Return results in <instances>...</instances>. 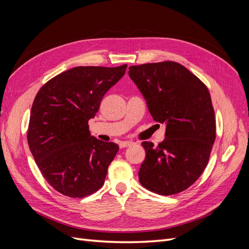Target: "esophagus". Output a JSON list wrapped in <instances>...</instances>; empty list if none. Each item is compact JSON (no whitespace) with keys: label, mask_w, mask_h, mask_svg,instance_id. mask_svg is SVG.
I'll list each match as a JSON object with an SVG mask.
<instances>
[{"label":"esophagus","mask_w":249,"mask_h":249,"mask_svg":"<svg viewBox=\"0 0 249 249\" xmlns=\"http://www.w3.org/2000/svg\"><path fill=\"white\" fill-rule=\"evenodd\" d=\"M132 145V142L131 141H122L119 143V147L120 148H124L127 146H131Z\"/></svg>","instance_id":"34e87169"}]
</instances>
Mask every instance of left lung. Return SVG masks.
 <instances>
[{"instance_id": "left-lung-1", "label": "left lung", "mask_w": 249, "mask_h": 249, "mask_svg": "<svg viewBox=\"0 0 249 249\" xmlns=\"http://www.w3.org/2000/svg\"><path fill=\"white\" fill-rule=\"evenodd\" d=\"M130 78L146 100L155 122L166 124L165 139L146 152L139 180L147 190L172 195L194 184L206 169L216 138V120L208 87L173 61L129 67Z\"/></svg>"}]
</instances>
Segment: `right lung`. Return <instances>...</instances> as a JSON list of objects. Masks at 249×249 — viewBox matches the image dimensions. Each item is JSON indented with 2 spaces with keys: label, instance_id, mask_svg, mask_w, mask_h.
I'll list each match as a JSON object with an SVG mask.
<instances>
[{
  "label": "right lung",
  "instance_id": "add662e5",
  "mask_svg": "<svg viewBox=\"0 0 249 249\" xmlns=\"http://www.w3.org/2000/svg\"><path fill=\"white\" fill-rule=\"evenodd\" d=\"M125 70L126 64L73 67L48 81L35 96L29 147L43 178L65 196L85 197L104 185L119 147L90 136L88 120Z\"/></svg>",
  "mask_w": 249,
  "mask_h": 249
}]
</instances>
